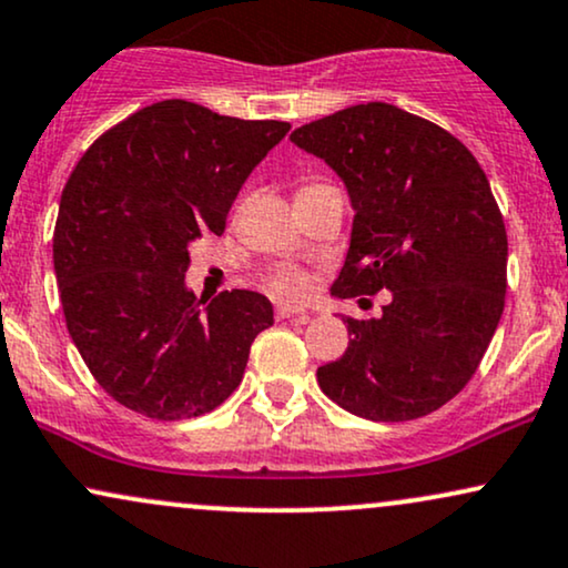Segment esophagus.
Returning <instances> with one entry per match:
<instances>
[{
    "instance_id": "1",
    "label": "esophagus",
    "mask_w": 568,
    "mask_h": 568,
    "mask_svg": "<svg viewBox=\"0 0 568 568\" xmlns=\"http://www.w3.org/2000/svg\"><path fill=\"white\" fill-rule=\"evenodd\" d=\"M275 314H277V320L296 317V314H302V317H306V312L302 310V306H293V304H277L275 306Z\"/></svg>"
}]
</instances>
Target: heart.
<instances>
[{"mask_svg":"<svg viewBox=\"0 0 568 568\" xmlns=\"http://www.w3.org/2000/svg\"><path fill=\"white\" fill-rule=\"evenodd\" d=\"M306 187H317V184H306ZM302 187V190H306ZM266 291H272L280 298H298L310 291V275L298 266H275L270 275L264 277Z\"/></svg>","mask_w":568,"mask_h":568,"instance_id":"b5f03b06","label":"heart"}]
</instances>
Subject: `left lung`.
<instances>
[{"label": "left lung", "instance_id": "1", "mask_svg": "<svg viewBox=\"0 0 568 568\" xmlns=\"http://www.w3.org/2000/svg\"><path fill=\"white\" fill-rule=\"evenodd\" d=\"M291 142L352 197L333 296L392 293L381 317H344L349 346L317 367L320 388L367 420L434 413L474 378L505 306L508 235L487 174L447 129L388 102L344 108Z\"/></svg>", "mask_w": 568, "mask_h": 568}]
</instances>
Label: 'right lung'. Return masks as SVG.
Instances as JSON below:
<instances>
[{"mask_svg": "<svg viewBox=\"0 0 568 568\" xmlns=\"http://www.w3.org/2000/svg\"><path fill=\"white\" fill-rule=\"evenodd\" d=\"M288 129L163 100L100 134L68 176L52 237L60 302L81 359L119 405L184 420L241 386L272 304L254 291L195 298L187 248L222 235L243 182Z\"/></svg>", "mask_w": 568, "mask_h": 568, "instance_id": "add662e5", "label": "right lung"}]
</instances>
